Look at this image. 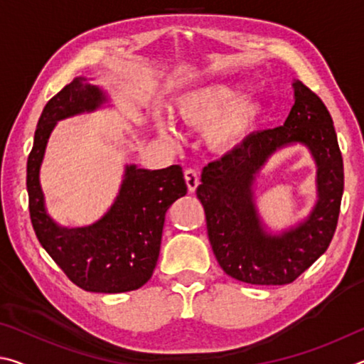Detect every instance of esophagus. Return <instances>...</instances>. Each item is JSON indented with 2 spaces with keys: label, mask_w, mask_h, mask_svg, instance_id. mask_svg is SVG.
<instances>
[{
  "label": "esophagus",
  "mask_w": 364,
  "mask_h": 364,
  "mask_svg": "<svg viewBox=\"0 0 364 364\" xmlns=\"http://www.w3.org/2000/svg\"><path fill=\"white\" fill-rule=\"evenodd\" d=\"M184 180H186L189 193H194L197 184H199V173H197V170H194V168L184 170Z\"/></svg>",
  "instance_id": "34e87169"
}]
</instances>
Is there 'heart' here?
<instances>
[{
  "mask_svg": "<svg viewBox=\"0 0 364 364\" xmlns=\"http://www.w3.org/2000/svg\"><path fill=\"white\" fill-rule=\"evenodd\" d=\"M242 85L210 83L189 90L176 101V114L181 122L193 127H205L207 139L217 149H231L254 132L264 114L260 96L239 97ZM162 136H173V128L162 119L157 120Z\"/></svg>",
  "mask_w": 364,
  "mask_h": 364,
  "instance_id": "heart-1",
  "label": "heart"
}]
</instances>
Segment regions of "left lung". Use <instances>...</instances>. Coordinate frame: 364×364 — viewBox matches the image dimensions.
<instances>
[{"mask_svg": "<svg viewBox=\"0 0 364 364\" xmlns=\"http://www.w3.org/2000/svg\"><path fill=\"white\" fill-rule=\"evenodd\" d=\"M294 97L284 125L249 134L208 164L196 189L220 267L247 284L282 286L297 279L329 247L341 212L343 162L329 110L299 80ZM295 142L306 145L316 159L318 200L304 222L271 235L255 205V176L276 150Z\"/></svg>", "mask_w": 364, "mask_h": 364, "instance_id": "left-lung-1", "label": "left lung"}]
</instances>
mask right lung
<instances>
[{
  "mask_svg": "<svg viewBox=\"0 0 364 364\" xmlns=\"http://www.w3.org/2000/svg\"><path fill=\"white\" fill-rule=\"evenodd\" d=\"M106 101V93L85 77L73 78L48 101L27 160V193L36 237L67 278L83 291L119 294L139 289L151 279L165 213L188 193V186L180 165L162 170L127 165L114 204L96 223L64 228L49 217L40 186V167L49 134L59 120L93 112Z\"/></svg>",
  "mask_w": 364,
  "mask_h": 364,
  "instance_id": "obj_1",
  "label": "right lung"
}]
</instances>
